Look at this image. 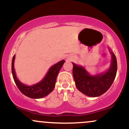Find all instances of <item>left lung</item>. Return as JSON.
<instances>
[{
    "mask_svg": "<svg viewBox=\"0 0 129 129\" xmlns=\"http://www.w3.org/2000/svg\"><path fill=\"white\" fill-rule=\"evenodd\" d=\"M111 63L109 70L102 74L92 76L84 67L73 63V74L77 89L82 93L91 97H96L105 93L111 86L117 73V60L111 52Z\"/></svg>",
    "mask_w": 129,
    "mask_h": 129,
    "instance_id": "1",
    "label": "left lung"
}]
</instances>
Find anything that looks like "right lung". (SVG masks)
Instances as JSON below:
<instances>
[{
  "label": "right lung",
  "mask_w": 129,
  "mask_h": 129,
  "mask_svg": "<svg viewBox=\"0 0 129 129\" xmlns=\"http://www.w3.org/2000/svg\"><path fill=\"white\" fill-rule=\"evenodd\" d=\"M15 58L14 55L12 62V72L15 84L22 93L31 98H43L53 90L58 74L65 62L64 60H61L51 66L47 74L42 81L34 85L27 86L21 82L17 79L14 69Z\"/></svg>",
  "instance_id": "obj_1"
}]
</instances>
